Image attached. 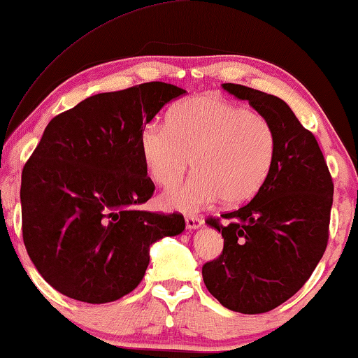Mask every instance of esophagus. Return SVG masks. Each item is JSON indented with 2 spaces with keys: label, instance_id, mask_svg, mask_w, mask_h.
<instances>
[{
  "label": "esophagus",
  "instance_id": "obj_1",
  "mask_svg": "<svg viewBox=\"0 0 358 358\" xmlns=\"http://www.w3.org/2000/svg\"><path fill=\"white\" fill-rule=\"evenodd\" d=\"M185 227L187 229H197L202 227V220L197 217H185Z\"/></svg>",
  "mask_w": 358,
  "mask_h": 358
}]
</instances>
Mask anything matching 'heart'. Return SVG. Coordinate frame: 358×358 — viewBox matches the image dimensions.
I'll list each match as a JSON object with an SVG mask.
<instances>
[{"mask_svg":"<svg viewBox=\"0 0 358 358\" xmlns=\"http://www.w3.org/2000/svg\"><path fill=\"white\" fill-rule=\"evenodd\" d=\"M145 169L159 187L164 208L192 213L223 200L243 205L256 197L272 173L277 135L266 117L215 94L190 97L171 109L168 127L146 124L140 134Z\"/></svg>","mask_w":358,"mask_h":358,"instance_id":"heart-1","label":"heart"}]
</instances>
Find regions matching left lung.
Segmentation results:
<instances>
[{"label": "left lung", "mask_w": 358, "mask_h": 358, "mask_svg": "<svg viewBox=\"0 0 358 358\" xmlns=\"http://www.w3.org/2000/svg\"><path fill=\"white\" fill-rule=\"evenodd\" d=\"M223 90L271 122L277 135L272 173L256 197L234 212L222 231L223 252L203 264L208 292L243 315L267 313L292 298L311 277L329 239L334 184L315 135L280 97L224 83Z\"/></svg>", "instance_id": "8db88e82"}]
</instances>
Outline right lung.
<instances>
[{
	"label": "right lung",
	"instance_id": "add662e5",
	"mask_svg": "<svg viewBox=\"0 0 358 358\" xmlns=\"http://www.w3.org/2000/svg\"><path fill=\"white\" fill-rule=\"evenodd\" d=\"M184 90L151 81L87 97L53 117L22 169V238L47 283L101 305L135 290L150 246L185 228L180 213L136 210L155 192L143 127Z\"/></svg>",
	"mask_w": 358,
	"mask_h": 358
}]
</instances>
